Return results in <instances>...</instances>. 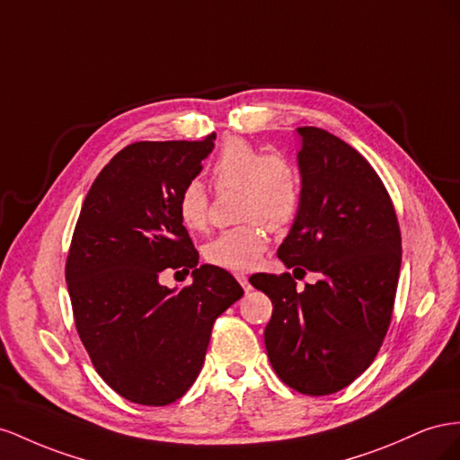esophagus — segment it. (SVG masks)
I'll return each mask as SVG.
<instances>
[{
    "label": "esophagus",
    "mask_w": 460,
    "mask_h": 460,
    "mask_svg": "<svg viewBox=\"0 0 460 460\" xmlns=\"http://www.w3.org/2000/svg\"><path fill=\"white\" fill-rule=\"evenodd\" d=\"M237 281L246 288V291H248V288H251V285H248V278H246L244 273H237Z\"/></svg>",
    "instance_id": "esophagus-1"
}]
</instances>
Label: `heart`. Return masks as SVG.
I'll list each match as a JSON object with an SVG mask.
<instances>
[{"mask_svg":"<svg viewBox=\"0 0 460 460\" xmlns=\"http://www.w3.org/2000/svg\"><path fill=\"white\" fill-rule=\"evenodd\" d=\"M219 189H239L241 226L221 231L204 244V258L217 268L246 271L266 251V227L279 231L291 223L300 206V177L283 155H261L251 144L231 138L212 169ZM182 226L200 231L208 223V196L202 182L190 181L177 199Z\"/></svg>","mask_w":460,"mask_h":460,"instance_id":"b5f03b06","label":"heart"}]
</instances>
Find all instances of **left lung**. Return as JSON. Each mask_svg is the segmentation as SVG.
I'll list each match as a JSON object with an SVG mask.
<instances>
[{"label": "left lung", "mask_w": 460, "mask_h": 460, "mask_svg": "<svg viewBox=\"0 0 460 460\" xmlns=\"http://www.w3.org/2000/svg\"><path fill=\"white\" fill-rule=\"evenodd\" d=\"M300 206L278 248L293 275L320 279L296 291L291 273H254L273 305L264 341L283 382L305 395L352 384L384 343L401 271V231L382 179L347 142L296 128Z\"/></svg>", "instance_id": "8db88e82"}]
</instances>
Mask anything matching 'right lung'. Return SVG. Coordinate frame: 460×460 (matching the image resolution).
<instances>
[{
  "instance_id": "obj_1",
  "label": "right lung",
  "mask_w": 460,
  "mask_h": 460,
  "mask_svg": "<svg viewBox=\"0 0 460 460\" xmlns=\"http://www.w3.org/2000/svg\"><path fill=\"white\" fill-rule=\"evenodd\" d=\"M214 140L128 144L92 182L76 221L65 268L76 332L103 382L130 402L185 395L216 318L244 293L229 271L199 266L177 214ZM165 269H192L193 283L162 286Z\"/></svg>"
}]
</instances>
